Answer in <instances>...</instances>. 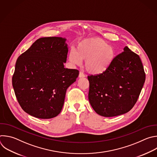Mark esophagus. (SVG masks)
Wrapping results in <instances>:
<instances>
[{"label": "esophagus", "mask_w": 157, "mask_h": 157, "mask_svg": "<svg viewBox=\"0 0 157 157\" xmlns=\"http://www.w3.org/2000/svg\"><path fill=\"white\" fill-rule=\"evenodd\" d=\"M84 77H85V75L83 74V73L80 72L79 74V78H84Z\"/></svg>", "instance_id": "1"}]
</instances>
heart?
<instances>
[{
	"label": "heart",
	"mask_w": 157,
	"mask_h": 157,
	"mask_svg": "<svg viewBox=\"0 0 157 157\" xmlns=\"http://www.w3.org/2000/svg\"><path fill=\"white\" fill-rule=\"evenodd\" d=\"M115 57L113 47L98 37L86 38L79 41L76 49L70 51L68 60L73 65H80L85 61L87 71L94 75L105 72Z\"/></svg>",
	"instance_id": "obj_1"
}]
</instances>
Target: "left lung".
I'll use <instances>...</instances> for the list:
<instances>
[{"instance_id":"1","label":"left lung","mask_w":157,"mask_h":157,"mask_svg":"<svg viewBox=\"0 0 157 157\" xmlns=\"http://www.w3.org/2000/svg\"><path fill=\"white\" fill-rule=\"evenodd\" d=\"M104 73L88 76L89 101L100 116L113 117L130 111L145 80L140 57L127 46Z\"/></svg>"}]
</instances>
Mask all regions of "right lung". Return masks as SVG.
Wrapping results in <instances>:
<instances>
[{"label": "right lung", "instance_id": "right-lung-1", "mask_svg": "<svg viewBox=\"0 0 157 157\" xmlns=\"http://www.w3.org/2000/svg\"><path fill=\"white\" fill-rule=\"evenodd\" d=\"M67 39L42 37L17 59L12 85L17 100L28 114L40 119L57 117L67 89L79 71L64 67L68 52Z\"/></svg>", "mask_w": 157, "mask_h": 157}]
</instances>
